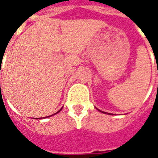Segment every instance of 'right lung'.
I'll return each instance as SVG.
<instances>
[{
  "instance_id": "obj_1",
  "label": "right lung",
  "mask_w": 158,
  "mask_h": 158,
  "mask_svg": "<svg viewBox=\"0 0 158 158\" xmlns=\"http://www.w3.org/2000/svg\"><path fill=\"white\" fill-rule=\"evenodd\" d=\"M61 110H62V108H61V109L59 110V111H58V112H57V113H58L59 112H60V111H61ZM56 113H54V114H52V115H55ZM52 115H51V116H52ZM48 117H50V116H48ZM48 117H46V118H48ZM39 119H40V118H39Z\"/></svg>"
}]
</instances>
